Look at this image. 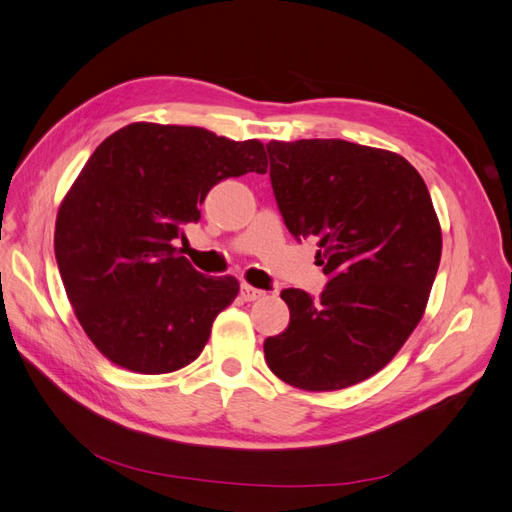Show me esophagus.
Returning a JSON list of instances; mask_svg holds the SVG:
<instances>
[{"label": "esophagus", "instance_id": "34e87169", "mask_svg": "<svg viewBox=\"0 0 512 512\" xmlns=\"http://www.w3.org/2000/svg\"><path fill=\"white\" fill-rule=\"evenodd\" d=\"M265 290H258V288H254V286H250V284H241V299L243 301H256V299H262L265 297Z\"/></svg>", "mask_w": 512, "mask_h": 512}]
</instances>
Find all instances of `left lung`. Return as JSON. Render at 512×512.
Instances as JSON below:
<instances>
[{
    "mask_svg": "<svg viewBox=\"0 0 512 512\" xmlns=\"http://www.w3.org/2000/svg\"><path fill=\"white\" fill-rule=\"evenodd\" d=\"M267 151L286 228L318 239L329 284L318 299L282 290L290 322L265 339V359L297 389H346L378 374L421 322L442 256L438 215L423 177L393 151L339 138Z\"/></svg>",
    "mask_w": 512,
    "mask_h": 512,
    "instance_id": "8db88e82",
    "label": "left lung"
}]
</instances>
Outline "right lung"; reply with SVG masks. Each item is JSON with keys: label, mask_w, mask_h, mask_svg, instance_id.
<instances>
[{"label": "right lung", "mask_w": 512, "mask_h": 512, "mask_svg": "<svg viewBox=\"0 0 512 512\" xmlns=\"http://www.w3.org/2000/svg\"><path fill=\"white\" fill-rule=\"evenodd\" d=\"M245 173H267L260 141L194 126L130 123L91 153L59 205L55 258L108 361L156 376L198 359L239 282L198 273L175 241L215 183Z\"/></svg>", "instance_id": "right-lung-1"}]
</instances>
